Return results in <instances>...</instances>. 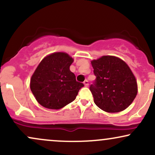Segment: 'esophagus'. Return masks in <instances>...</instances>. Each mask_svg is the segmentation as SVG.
<instances>
[{
    "label": "esophagus",
    "instance_id": "obj_1",
    "mask_svg": "<svg viewBox=\"0 0 155 155\" xmlns=\"http://www.w3.org/2000/svg\"><path fill=\"white\" fill-rule=\"evenodd\" d=\"M84 84L85 87H88L89 86V81L87 80H85L84 81Z\"/></svg>",
    "mask_w": 155,
    "mask_h": 155
}]
</instances>
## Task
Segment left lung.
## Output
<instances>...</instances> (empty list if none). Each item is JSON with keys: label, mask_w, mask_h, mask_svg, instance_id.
<instances>
[{"label": "left lung", "mask_w": 155, "mask_h": 155, "mask_svg": "<svg viewBox=\"0 0 155 155\" xmlns=\"http://www.w3.org/2000/svg\"><path fill=\"white\" fill-rule=\"evenodd\" d=\"M91 63L96 79L90 90L96 106L109 113L128 107L136 97L138 87L125 62L114 56H103Z\"/></svg>", "instance_id": "1"}]
</instances>
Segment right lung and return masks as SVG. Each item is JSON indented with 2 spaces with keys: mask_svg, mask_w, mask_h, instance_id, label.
Segmentation results:
<instances>
[{
  "mask_svg": "<svg viewBox=\"0 0 155 155\" xmlns=\"http://www.w3.org/2000/svg\"><path fill=\"white\" fill-rule=\"evenodd\" d=\"M74 60L65 52H55L41 60L31 79V90L38 104L60 109L75 100L82 83L70 71Z\"/></svg>",
  "mask_w": 155,
  "mask_h": 155,
  "instance_id": "1",
  "label": "right lung"
}]
</instances>
